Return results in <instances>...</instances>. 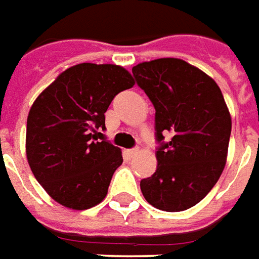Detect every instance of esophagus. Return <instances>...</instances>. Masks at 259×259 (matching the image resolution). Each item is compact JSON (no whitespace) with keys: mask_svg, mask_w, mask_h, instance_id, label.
<instances>
[{"mask_svg":"<svg viewBox=\"0 0 259 259\" xmlns=\"http://www.w3.org/2000/svg\"><path fill=\"white\" fill-rule=\"evenodd\" d=\"M126 153H128V156H130V157H134V156L138 155L139 149H138V148H134V149H128V150H126Z\"/></svg>","mask_w":259,"mask_h":259,"instance_id":"obj_1","label":"esophagus"}]
</instances>
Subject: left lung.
<instances>
[{
    "label": "left lung",
    "mask_w": 259,
    "mask_h": 259,
    "mask_svg": "<svg viewBox=\"0 0 259 259\" xmlns=\"http://www.w3.org/2000/svg\"><path fill=\"white\" fill-rule=\"evenodd\" d=\"M133 74L156 110L157 168L141 181L145 199L166 212L192 208L226 166L232 117L221 88L180 58L141 62ZM172 139L164 142V135Z\"/></svg>",
    "instance_id": "8db88e82"
}]
</instances>
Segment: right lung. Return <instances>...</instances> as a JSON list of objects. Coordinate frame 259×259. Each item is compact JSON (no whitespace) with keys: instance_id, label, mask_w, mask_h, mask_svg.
Segmentation results:
<instances>
[{"instance_id":"obj_1","label":"right lung","mask_w":259,"mask_h":259,"mask_svg":"<svg viewBox=\"0 0 259 259\" xmlns=\"http://www.w3.org/2000/svg\"><path fill=\"white\" fill-rule=\"evenodd\" d=\"M135 85L125 68L83 62L57 76L27 115L26 157L38 184L56 202L83 210L103 201L122 163L120 148L99 141L104 113Z\"/></svg>"}]
</instances>
